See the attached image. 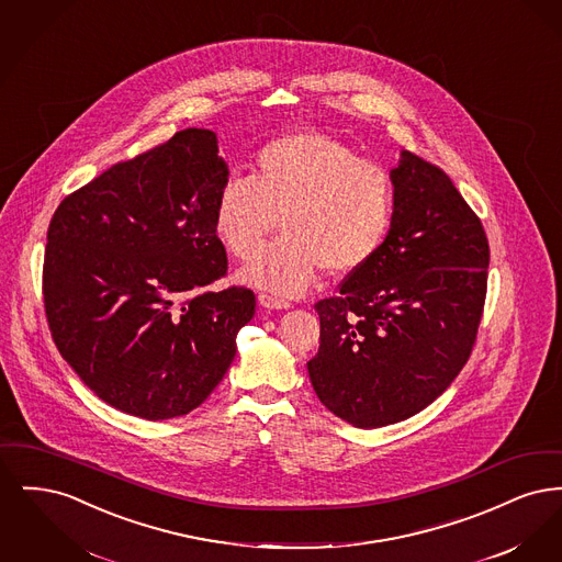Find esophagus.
<instances>
[{"label":"esophagus","mask_w":562,"mask_h":562,"mask_svg":"<svg viewBox=\"0 0 562 562\" xmlns=\"http://www.w3.org/2000/svg\"><path fill=\"white\" fill-rule=\"evenodd\" d=\"M259 303H261L263 307H268V310H286V307H291L289 301H284V299L269 293H259Z\"/></svg>","instance_id":"esophagus-1"}]
</instances>
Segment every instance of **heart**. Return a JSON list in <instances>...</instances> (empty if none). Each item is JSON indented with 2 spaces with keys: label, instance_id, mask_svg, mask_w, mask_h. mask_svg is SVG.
<instances>
[{
  "label": "heart",
  "instance_id": "b5f03b06",
  "mask_svg": "<svg viewBox=\"0 0 562 562\" xmlns=\"http://www.w3.org/2000/svg\"><path fill=\"white\" fill-rule=\"evenodd\" d=\"M394 214L387 170L318 133L269 140L248 179L225 181L214 200V232L227 252L255 259L280 218L284 234L244 280L271 293H305L318 269L349 276L373 261Z\"/></svg>",
  "mask_w": 562,
  "mask_h": 562
}]
</instances>
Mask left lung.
<instances>
[{
    "label": "left lung",
    "instance_id": "obj_1",
    "mask_svg": "<svg viewBox=\"0 0 562 562\" xmlns=\"http://www.w3.org/2000/svg\"><path fill=\"white\" fill-rule=\"evenodd\" d=\"M392 183V229L373 261L314 305L312 385L356 428L396 424L436 401L474 349L486 299L488 240L449 175L404 151Z\"/></svg>",
    "mask_w": 562,
    "mask_h": 562
}]
</instances>
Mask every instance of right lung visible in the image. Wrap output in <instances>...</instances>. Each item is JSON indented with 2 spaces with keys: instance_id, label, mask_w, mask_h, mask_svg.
Returning a JSON list of instances; mask_svg holds the SVG:
<instances>
[{
  "instance_id": "obj_1",
  "label": "right lung",
  "mask_w": 562,
  "mask_h": 562,
  "mask_svg": "<svg viewBox=\"0 0 562 562\" xmlns=\"http://www.w3.org/2000/svg\"><path fill=\"white\" fill-rule=\"evenodd\" d=\"M213 131L188 128L117 161L54 211L42 294L54 344L111 406L149 422L211 396L255 316L227 276L214 200L227 181Z\"/></svg>"
}]
</instances>
